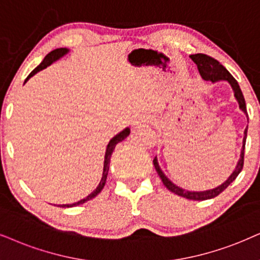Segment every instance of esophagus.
<instances>
[{
	"instance_id": "1",
	"label": "esophagus",
	"mask_w": 260,
	"mask_h": 260,
	"mask_svg": "<svg viewBox=\"0 0 260 260\" xmlns=\"http://www.w3.org/2000/svg\"><path fill=\"white\" fill-rule=\"evenodd\" d=\"M151 121V116H149V115L146 114H139L137 115V116L133 117L132 120V127L134 128H139L143 126L144 123H147L150 122Z\"/></svg>"
}]
</instances>
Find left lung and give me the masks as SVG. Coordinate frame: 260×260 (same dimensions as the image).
Masks as SVG:
<instances>
[{"label":"left lung","mask_w":260,"mask_h":260,"mask_svg":"<svg viewBox=\"0 0 260 260\" xmlns=\"http://www.w3.org/2000/svg\"><path fill=\"white\" fill-rule=\"evenodd\" d=\"M189 57L192 58V61L197 64L199 73H200V75H202V78L204 79V80L211 81L212 84L217 83V81H226V83L231 85L232 90H233V92H234L235 100L239 103L240 110H241L242 113L246 115V117H247V121H248V115H247V109H246L244 94H242L241 88H240L238 81L233 78V75L229 73V72L226 71L217 60L208 56V55L196 54V55H190ZM247 128H248V126L246 127V129L244 132L242 147H241V152H240V158L238 160V163H236L234 170H233V173L229 175L228 179H226L223 183H221V185L215 187V188L206 189V190H188V189L182 188V187L175 185L172 180L168 179V176H167L166 174L163 173V170L160 169L157 157H154L153 166H154V168H156V172L158 173V175L160 177V180H162L163 185L166 186L167 188L170 190V192L175 193V194L183 197V198L189 199V200H206V199H211V198H215V197H217L219 193H222L223 190L226 188V187H228L233 181H234V180L236 179V176H238L240 172L242 170V167H244L245 144H246V138H247Z\"/></svg>","instance_id":"obj_1"}]
</instances>
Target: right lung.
Instances as JSON below:
<instances>
[{
    "instance_id": "obj_1",
    "label": "right lung",
    "mask_w": 260,
    "mask_h": 260,
    "mask_svg": "<svg viewBox=\"0 0 260 260\" xmlns=\"http://www.w3.org/2000/svg\"><path fill=\"white\" fill-rule=\"evenodd\" d=\"M68 52H70V49L67 48H58V49H55V50H52L49 52V54L47 55V56L44 57V60H43L41 62V64L37 66V67L35 68L34 71L29 73V75L27 78H26L25 83L26 81L28 80L29 78L34 77L35 74H37L38 72H41L44 70V68L49 67V66L54 63L55 61L60 60L61 57H63L64 55H67ZM131 133V129L128 127L124 128L123 131H121L120 133H117L116 136H115L114 138H111L109 143H108L107 145V149H106V154H104V164H103V173H102V179L100 183H98L97 188L93 190V192H91L90 194H88L87 197H85L84 199L79 200V202L77 203H73V204H62V205H57V206H61V208H72V206H77V205H80V204H84L85 202H87V200H91L93 199L94 197L98 196V193H101V190L103 189L104 185H106V181H107V176H108V172H109V164H110V157L111 154H113V151L115 150V146L117 145V144L120 143V141H122L123 139H126V138L129 136Z\"/></svg>"
}]
</instances>
